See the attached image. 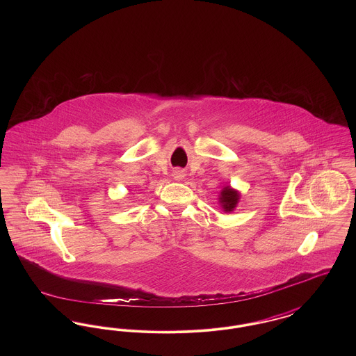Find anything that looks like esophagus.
Masks as SVG:
<instances>
[{
    "label": "esophagus",
    "mask_w": 356,
    "mask_h": 356,
    "mask_svg": "<svg viewBox=\"0 0 356 356\" xmlns=\"http://www.w3.org/2000/svg\"><path fill=\"white\" fill-rule=\"evenodd\" d=\"M175 177H176V180H180V179H181V177H183V175H181V172H176V176H175Z\"/></svg>",
    "instance_id": "34e87169"
}]
</instances>
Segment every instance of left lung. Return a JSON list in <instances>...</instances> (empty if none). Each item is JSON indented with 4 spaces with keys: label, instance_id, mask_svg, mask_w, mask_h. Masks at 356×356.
I'll return each mask as SVG.
<instances>
[{
    "label": "left lung",
    "instance_id": "8db88e82",
    "mask_svg": "<svg viewBox=\"0 0 356 356\" xmlns=\"http://www.w3.org/2000/svg\"><path fill=\"white\" fill-rule=\"evenodd\" d=\"M238 199H240L238 192L235 191V189H232L231 186H224L221 189L219 202H220L221 207H222V209L225 212H232L236 208Z\"/></svg>",
    "mask_w": 356,
    "mask_h": 356
}]
</instances>
